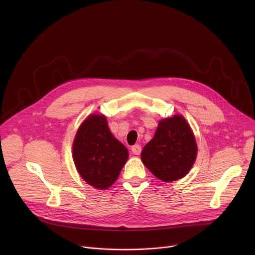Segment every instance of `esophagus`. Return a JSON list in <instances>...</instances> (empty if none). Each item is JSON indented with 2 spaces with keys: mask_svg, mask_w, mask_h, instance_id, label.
<instances>
[{
  "mask_svg": "<svg viewBox=\"0 0 255 255\" xmlns=\"http://www.w3.org/2000/svg\"><path fill=\"white\" fill-rule=\"evenodd\" d=\"M131 150H132L133 154H135V155H139V154L141 153V145H139V144L133 145L132 148H131Z\"/></svg>",
  "mask_w": 255,
  "mask_h": 255,
  "instance_id": "1",
  "label": "esophagus"
}]
</instances>
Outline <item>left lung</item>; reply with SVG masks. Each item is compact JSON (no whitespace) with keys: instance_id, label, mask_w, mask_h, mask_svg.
Here are the masks:
<instances>
[{"instance_id":"obj_1","label":"left lung","mask_w":255,"mask_h":255,"mask_svg":"<svg viewBox=\"0 0 255 255\" xmlns=\"http://www.w3.org/2000/svg\"><path fill=\"white\" fill-rule=\"evenodd\" d=\"M197 157L193 131L180 115L159 122L154 137L144 146L141 159L157 178L173 181L184 177Z\"/></svg>"}]
</instances>
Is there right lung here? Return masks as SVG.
Returning <instances> with one entry per match:
<instances>
[{
    "label": "right lung",
    "instance_id": "1",
    "mask_svg": "<svg viewBox=\"0 0 255 255\" xmlns=\"http://www.w3.org/2000/svg\"><path fill=\"white\" fill-rule=\"evenodd\" d=\"M74 161L81 176L97 189L111 187L128 159V150L109 130L106 117L91 115L79 128Z\"/></svg>",
    "mask_w": 255,
    "mask_h": 255
}]
</instances>
